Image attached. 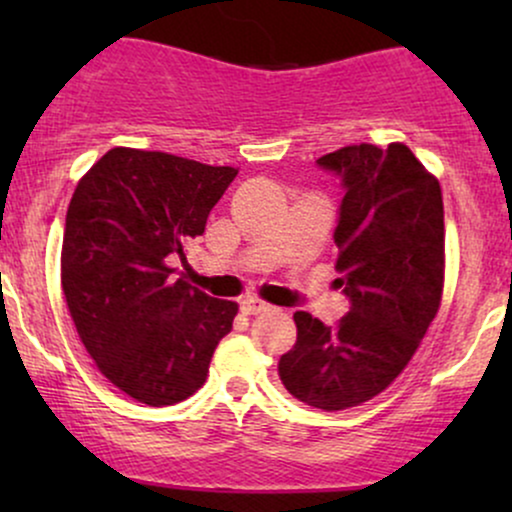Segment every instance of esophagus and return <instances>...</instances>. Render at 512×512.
Masks as SVG:
<instances>
[{
	"label": "esophagus",
	"mask_w": 512,
	"mask_h": 512,
	"mask_svg": "<svg viewBox=\"0 0 512 512\" xmlns=\"http://www.w3.org/2000/svg\"><path fill=\"white\" fill-rule=\"evenodd\" d=\"M269 308H272V305L264 303V301H260V298H255V296H248V298H243V301H240V310H243L245 315H260V313H267Z\"/></svg>",
	"instance_id": "esophagus-1"
}]
</instances>
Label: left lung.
Instances as JSON below:
<instances>
[{"instance_id":"1","label":"left lung","mask_w":512,"mask_h":512,"mask_svg":"<svg viewBox=\"0 0 512 512\" xmlns=\"http://www.w3.org/2000/svg\"><path fill=\"white\" fill-rule=\"evenodd\" d=\"M317 166L344 190L334 269L349 313L327 327L298 310V337L279 358V378L310 407L342 411L380 395L402 373L438 313L443 195L404 144L344 146Z\"/></svg>"}]
</instances>
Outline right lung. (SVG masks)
Segmentation results:
<instances>
[{
	"label": "right lung",
	"mask_w": 512,
	"mask_h": 512,
	"mask_svg": "<svg viewBox=\"0 0 512 512\" xmlns=\"http://www.w3.org/2000/svg\"><path fill=\"white\" fill-rule=\"evenodd\" d=\"M236 168L161 151L110 149L76 185L62 291L101 373L149 407L195 395L238 305L178 279L175 257L207 226Z\"/></svg>",
	"instance_id": "right-lung-1"
}]
</instances>
